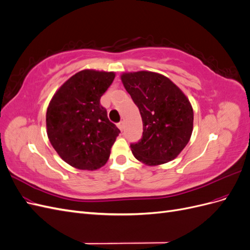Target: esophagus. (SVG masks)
Masks as SVG:
<instances>
[{"label":"esophagus","mask_w":250,"mask_h":250,"mask_svg":"<svg viewBox=\"0 0 250 250\" xmlns=\"http://www.w3.org/2000/svg\"><path fill=\"white\" fill-rule=\"evenodd\" d=\"M118 128L119 129L122 131L123 129H124V122H120V123H118Z\"/></svg>","instance_id":"esophagus-1"}]
</instances>
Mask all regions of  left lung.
I'll use <instances>...</instances> for the list:
<instances>
[{"instance_id":"obj_1","label":"left lung","mask_w":250,"mask_h":250,"mask_svg":"<svg viewBox=\"0 0 250 250\" xmlns=\"http://www.w3.org/2000/svg\"><path fill=\"white\" fill-rule=\"evenodd\" d=\"M121 80L143 121V137L130 145L132 154L152 167L173 161L193 132L194 112L188 97L168 77L155 72H125Z\"/></svg>"}]
</instances>
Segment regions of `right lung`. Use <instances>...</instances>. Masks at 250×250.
Segmentation results:
<instances>
[{"label": "right lung", "instance_id": "add662e5", "mask_svg": "<svg viewBox=\"0 0 250 250\" xmlns=\"http://www.w3.org/2000/svg\"><path fill=\"white\" fill-rule=\"evenodd\" d=\"M115 77V72L82 70L67 79L49 103V141L74 168L94 171L108 161L120 130L108 120L100 99Z\"/></svg>", "mask_w": 250, "mask_h": 250}]
</instances>
